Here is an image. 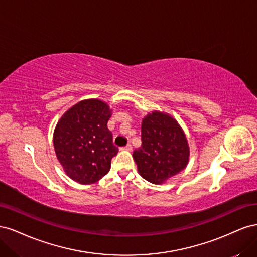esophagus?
I'll return each instance as SVG.
<instances>
[{
	"instance_id": "obj_1",
	"label": "esophagus",
	"mask_w": 257,
	"mask_h": 257,
	"mask_svg": "<svg viewBox=\"0 0 257 257\" xmlns=\"http://www.w3.org/2000/svg\"><path fill=\"white\" fill-rule=\"evenodd\" d=\"M132 149H133V148H132L131 144H127L125 147L120 148V150H126V151H132Z\"/></svg>"
}]
</instances>
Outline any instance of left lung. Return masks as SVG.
<instances>
[{
  "label": "left lung",
  "mask_w": 257,
  "mask_h": 257,
  "mask_svg": "<svg viewBox=\"0 0 257 257\" xmlns=\"http://www.w3.org/2000/svg\"><path fill=\"white\" fill-rule=\"evenodd\" d=\"M133 158L138 174L147 181L164 183L188 165V139L173 116L152 111L143 119L142 147L134 150Z\"/></svg>",
  "instance_id": "left-lung-1"
}]
</instances>
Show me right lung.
I'll use <instances>...</instances> for the list:
<instances>
[{
  "mask_svg": "<svg viewBox=\"0 0 257 257\" xmlns=\"http://www.w3.org/2000/svg\"><path fill=\"white\" fill-rule=\"evenodd\" d=\"M111 110L103 100L77 103L61 116L53 132V146L66 175L80 184H91L108 174L119 149L107 127Z\"/></svg>",
  "mask_w": 257,
  "mask_h": 257,
  "instance_id": "right-lung-1",
  "label": "right lung"
}]
</instances>
